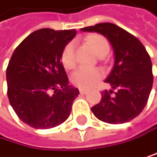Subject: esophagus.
<instances>
[{
    "mask_svg": "<svg viewBox=\"0 0 157 157\" xmlns=\"http://www.w3.org/2000/svg\"><path fill=\"white\" fill-rule=\"evenodd\" d=\"M80 93L81 94H86V92H88V90H85V89H80Z\"/></svg>",
    "mask_w": 157,
    "mask_h": 157,
    "instance_id": "34e87169",
    "label": "esophagus"
}]
</instances>
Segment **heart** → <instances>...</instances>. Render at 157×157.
<instances>
[{"mask_svg":"<svg viewBox=\"0 0 157 157\" xmlns=\"http://www.w3.org/2000/svg\"><path fill=\"white\" fill-rule=\"evenodd\" d=\"M86 42L91 47L93 51L98 56L107 55L109 51V44L105 37L98 34L90 35L86 38ZM62 63L66 68L71 69L76 64L75 58V44L74 43H68L65 47L61 56ZM104 72L100 68H89L85 67H78L71 74V79L73 85L82 89H89L101 80Z\"/></svg>","mask_w":157,"mask_h":157,"instance_id":"heart-1","label":"heart"}]
</instances>
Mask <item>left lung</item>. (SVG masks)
<instances>
[{
	"label": "left lung",
	"mask_w": 157,
	"mask_h": 157,
	"mask_svg": "<svg viewBox=\"0 0 157 157\" xmlns=\"http://www.w3.org/2000/svg\"><path fill=\"white\" fill-rule=\"evenodd\" d=\"M104 35L114 50L115 62L106 79L113 90L101 92V101L91 108L99 120L122 124L135 118L145 108L154 75L151 57L143 44L132 34L110 23L81 28Z\"/></svg>",
	"instance_id": "1"
}]
</instances>
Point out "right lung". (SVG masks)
Listing matches in <instances>:
<instances>
[{"instance_id":"1","label":"right lung","mask_w":157,"mask_h":157,"mask_svg":"<svg viewBox=\"0 0 157 157\" xmlns=\"http://www.w3.org/2000/svg\"><path fill=\"white\" fill-rule=\"evenodd\" d=\"M75 35V29L42 28L28 35L10 58L9 103L21 120L34 129H51L71 114L79 90L68 86L61 56Z\"/></svg>"}]
</instances>
